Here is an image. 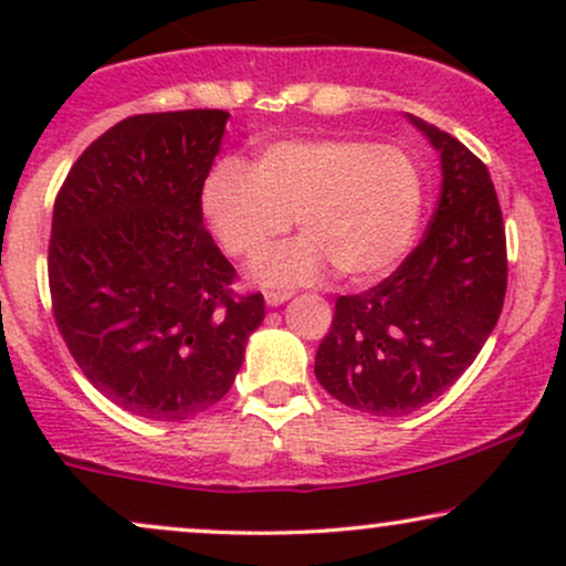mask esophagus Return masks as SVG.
Masks as SVG:
<instances>
[{
  "mask_svg": "<svg viewBox=\"0 0 566 566\" xmlns=\"http://www.w3.org/2000/svg\"><path fill=\"white\" fill-rule=\"evenodd\" d=\"M290 297V292H282V290H269L265 292V303L269 305H282L284 301Z\"/></svg>",
  "mask_w": 566,
  "mask_h": 566,
  "instance_id": "obj_1",
  "label": "esophagus"
}]
</instances>
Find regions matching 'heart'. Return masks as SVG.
Instances as JSON below:
<instances>
[{
  "mask_svg": "<svg viewBox=\"0 0 566 566\" xmlns=\"http://www.w3.org/2000/svg\"><path fill=\"white\" fill-rule=\"evenodd\" d=\"M423 180L407 151L356 138L265 146L255 167L223 159L201 186V216L237 261H258L290 231L297 242L258 265L263 284H311L329 265L346 282H373L412 242Z\"/></svg>",
  "mask_w": 566,
  "mask_h": 566,
  "instance_id": "heart-1",
  "label": "heart"
}]
</instances>
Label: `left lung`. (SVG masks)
I'll list each match as a JSON object with an SVG mask.
<instances>
[{
    "instance_id": "8db88e82",
    "label": "left lung",
    "mask_w": 566,
    "mask_h": 566,
    "mask_svg": "<svg viewBox=\"0 0 566 566\" xmlns=\"http://www.w3.org/2000/svg\"><path fill=\"white\" fill-rule=\"evenodd\" d=\"M441 154V193L426 237L391 276L335 301L316 380L350 409L415 412L473 365L509 284L505 226L490 170L444 129L412 119Z\"/></svg>"
}]
</instances>
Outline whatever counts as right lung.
Returning <instances> with one entry per match:
<instances>
[{"mask_svg": "<svg viewBox=\"0 0 566 566\" xmlns=\"http://www.w3.org/2000/svg\"><path fill=\"white\" fill-rule=\"evenodd\" d=\"M229 112L138 114L74 161L48 250L57 333L93 386L148 420L193 418L229 394L261 292L201 223V186Z\"/></svg>", "mask_w": 566, "mask_h": 566, "instance_id": "right-lung-1", "label": "right lung"}]
</instances>
